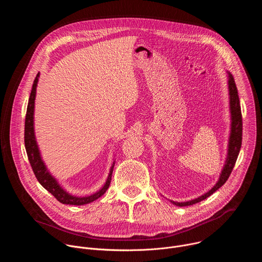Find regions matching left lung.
Returning <instances> with one entry per match:
<instances>
[{
    "instance_id": "obj_1",
    "label": "left lung",
    "mask_w": 262,
    "mask_h": 262,
    "mask_svg": "<svg viewBox=\"0 0 262 262\" xmlns=\"http://www.w3.org/2000/svg\"><path fill=\"white\" fill-rule=\"evenodd\" d=\"M227 85H228V95H229V112H230V134L228 138V145H227V156L225 163L222 168V171L220 173L219 179L215 182V184L212 188L205 194L201 195L198 198H195L193 200H189L185 202H176L170 200L171 203H173L176 206H189L196 204L210 195H212L216 190H219L221 186L225 183L230 176L232 169L235 165V162L237 160L241 147H242V138H243V119H242V110H241V103H239V97L237 88L234 82V79L232 74L227 70Z\"/></svg>"
}]
</instances>
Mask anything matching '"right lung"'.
I'll return each mask as SVG.
<instances>
[{
    "mask_svg": "<svg viewBox=\"0 0 262 262\" xmlns=\"http://www.w3.org/2000/svg\"><path fill=\"white\" fill-rule=\"evenodd\" d=\"M40 73H37V76L34 80L28 107H27V114H26V122H25V147L26 151L28 155L29 162L31 164V167L33 169V172L39 181V183L43 186V188L49 191L59 202L63 204H69V205H85L88 203H91L98 199L100 196H102L105 191L107 190L108 185L111 183L112 179V173H113L115 161H113L110 169V173L107 175V178L102 185V188L99 189L97 192H95L92 195L89 196H74L70 193H68L63 186L59 183V181L52 175L49 168L47 167L46 163L42 160L39 146L37 144L36 136H35V128H34V112H35V98H36V89L37 84L39 81Z\"/></svg>",
    "mask_w": 262,
    "mask_h": 262,
    "instance_id": "1",
    "label": "right lung"
}]
</instances>
